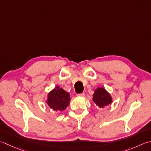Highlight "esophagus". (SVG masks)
Instances as JSON below:
<instances>
[{"instance_id": "34e87169", "label": "esophagus", "mask_w": 151, "mask_h": 151, "mask_svg": "<svg viewBox=\"0 0 151 151\" xmlns=\"http://www.w3.org/2000/svg\"><path fill=\"white\" fill-rule=\"evenodd\" d=\"M84 96H85V93H81L77 94V96H79V97H84Z\"/></svg>"}]
</instances>
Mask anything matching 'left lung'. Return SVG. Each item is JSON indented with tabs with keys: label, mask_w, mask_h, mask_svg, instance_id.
Here are the masks:
<instances>
[{
	"label": "left lung",
	"mask_w": 151,
	"mask_h": 151,
	"mask_svg": "<svg viewBox=\"0 0 151 151\" xmlns=\"http://www.w3.org/2000/svg\"><path fill=\"white\" fill-rule=\"evenodd\" d=\"M93 101L98 108H104L113 102V98L104 88L98 87L94 90L93 94Z\"/></svg>",
	"instance_id": "1"
}]
</instances>
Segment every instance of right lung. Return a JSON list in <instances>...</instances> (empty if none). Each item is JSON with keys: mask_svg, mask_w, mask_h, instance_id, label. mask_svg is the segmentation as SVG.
<instances>
[{"mask_svg": "<svg viewBox=\"0 0 151 151\" xmlns=\"http://www.w3.org/2000/svg\"><path fill=\"white\" fill-rule=\"evenodd\" d=\"M70 94L59 86L48 93L46 103L48 106L54 111L65 110L70 103Z\"/></svg>", "mask_w": 151, "mask_h": 151, "instance_id": "add662e5", "label": "right lung"}]
</instances>
